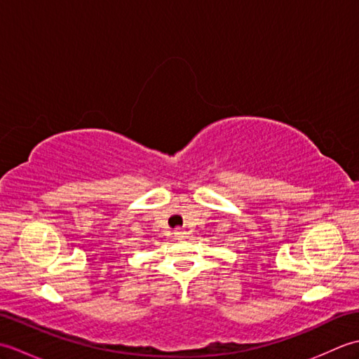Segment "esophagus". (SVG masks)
Returning <instances> with one entry per match:
<instances>
[{"label":"esophagus","instance_id":"34e87169","mask_svg":"<svg viewBox=\"0 0 359 359\" xmlns=\"http://www.w3.org/2000/svg\"><path fill=\"white\" fill-rule=\"evenodd\" d=\"M175 236H177V238H180V236L182 234H184V231H182V230H175V233H174Z\"/></svg>","mask_w":359,"mask_h":359}]
</instances>
